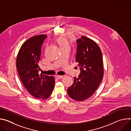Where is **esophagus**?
Returning <instances> with one entry per match:
<instances>
[{"instance_id": "34e87169", "label": "esophagus", "mask_w": 131, "mask_h": 131, "mask_svg": "<svg viewBox=\"0 0 131 131\" xmlns=\"http://www.w3.org/2000/svg\"><path fill=\"white\" fill-rule=\"evenodd\" d=\"M56 78H57V79H61L63 77V76H60V75H57L55 76Z\"/></svg>"}]
</instances>
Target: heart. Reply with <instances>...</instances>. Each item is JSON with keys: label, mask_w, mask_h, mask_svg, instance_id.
Wrapping results in <instances>:
<instances>
[{"label": "heart", "mask_w": 131, "mask_h": 131, "mask_svg": "<svg viewBox=\"0 0 131 131\" xmlns=\"http://www.w3.org/2000/svg\"><path fill=\"white\" fill-rule=\"evenodd\" d=\"M59 43L60 44V45L61 46V47L65 46L66 45H67V41L63 38H60L58 40Z\"/></svg>", "instance_id": "1"}]
</instances>
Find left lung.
<instances>
[{"instance_id": "left-lung-1", "label": "left lung", "mask_w": 131, "mask_h": 131, "mask_svg": "<svg viewBox=\"0 0 131 131\" xmlns=\"http://www.w3.org/2000/svg\"><path fill=\"white\" fill-rule=\"evenodd\" d=\"M76 62L80 73L78 77H74L73 83L67 89L70 98L82 101L90 97L102 82L104 69L103 57L99 46L92 39L81 36L76 40Z\"/></svg>"}]
</instances>
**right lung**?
<instances>
[{"instance_id":"1","label":"right lung","mask_w":131,"mask_h":131,"mask_svg":"<svg viewBox=\"0 0 131 131\" xmlns=\"http://www.w3.org/2000/svg\"><path fill=\"white\" fill-rule=\"evenodd\" d=\"M47 35L34 36L21 46L16 59V68L21 80L28 92L40 100L48 99L55 85L53 76L39 75L41 48Z\"/></svg>"}]
</instances>
